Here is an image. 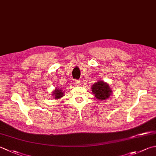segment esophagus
Listing matches in <instances>:
<instances>
[{
  "label": "esophagus",
  "instance_id": "34e87169",
  "mask_svg": "<svg viewBox=\"0 0 156 156\" xmlns=\"http://www.w3.org/2000/svg\"><path fill=\"white\" fill-rule=\"evenodd\" d=\"M74 83L75 86H77V87H79V86H80V85H81L80 81H78V80H74Z\"/></svg>",
  "mask_w": 156,
  "mask_h": 156
}]
</instances>
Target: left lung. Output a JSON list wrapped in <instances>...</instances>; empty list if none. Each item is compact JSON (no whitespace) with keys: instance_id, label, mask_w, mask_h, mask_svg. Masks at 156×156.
Instances as JSON below:
<instances>
[{"instance_id":"1","label":"left lung","mask_w":156,"mask_h":156,"mask_svg":"<svg viewBox=\"0 0 156 156\" xmlns=\"http://www.w3.org/2000/svg\"><path fill=\"white\" fill-rule=\"evenodd\" d=\"M92 93L99 101L108 99L112 94V90L109 84L103 80H97L91 87Z\"/></svg>"}]
</instances>
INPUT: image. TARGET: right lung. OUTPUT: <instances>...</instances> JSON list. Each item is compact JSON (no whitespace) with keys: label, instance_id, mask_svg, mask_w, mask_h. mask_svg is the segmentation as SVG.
<instances>
[{"label":"right lung","instance_id":"add662e5","mask_svg":"<svg viewBox=\"0 0 156 156\" xmlns=\"http://www.w3.org/2000/svg\"><path fill=\"white\" fill-rule=\"evenodd\" d=\"M64 93L65 92L62 90V88H58L56 87L55 88V90H53L52 95L55 98V99H59L60 98H62V97H63Z\"/></svg>","mask_w":156,"mask_h":156}]
</instances>
